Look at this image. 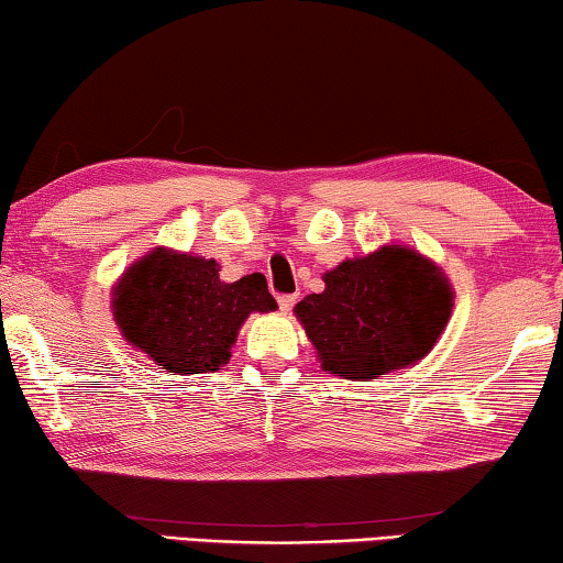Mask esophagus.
Wrapping results in <instances>:
<instances>
[{
  "instance_id": "esophagus-1",
  "label": "esophagus",
  "mask_w": 563,
  "mask_h": 563,
  "mask_svg": "<svg viewBox=\"0 0 563 563\" xmlns=\"http://www.w3.org/2000/svg\"><path fill=\"white\" fill-rule=\"evenodd\" d=\"M297 294H282V297L279 299H276V301H279V309L284 311V313H287V311H291L294 309V303H297Z\"/></svg>"
}]
</instances>
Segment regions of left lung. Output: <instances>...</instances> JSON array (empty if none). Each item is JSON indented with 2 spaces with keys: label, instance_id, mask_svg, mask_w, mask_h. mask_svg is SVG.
<instances>
[{
  "label": "left lung",
  "instance_id": "8db88e82",
  "mask_svg": "<svg viewBox=\"0 0 563 563\" xmlns=\"http://www.w3.org/2000/svg\"><path fill=\"white\" fill-rule=\"evenodd\" d=\"M327 289L294 311L321 368L373 380L416 366L435 346L452 313V287L435 262L402 244L341 262Z\"/></svg>",
  "mask_w": 563,
  "mask_h": 563
}]
</instances>
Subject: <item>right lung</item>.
Returning a JSON list of instances; mask_svg holds the SVG:
<instances>
[{
	"label": "right lung",
	"instance_id": "right-lung-1",
	"mask_svg": "<svg viewBox=\"0 0 563 563\" xmlns=\"http://www.w3.org/2000/svg\"><path fill=\"white\" fill-rule=\"evenodd\" d=\"M274 309L262 274L227 284L214 260L165 246L128 266L113 287V319L125 341L173 376L220 371L246 317Z\"/></svg>",
	"mask_w": 563,
	"mask_h": 563
}]
</instances>
